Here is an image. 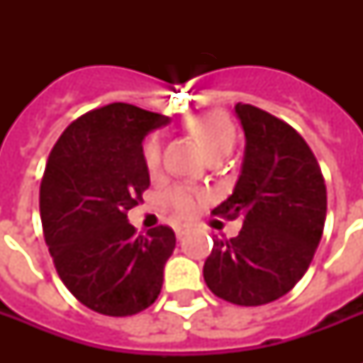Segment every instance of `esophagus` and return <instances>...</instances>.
Listing matches in <instances>:
<instances>
[{"label":"esophagus","instance_id":"obj_1","mask_svg":"<svg viewBox=\"0 0 363 363\" xmlns=\"http://www.w3.org/2000/svg\"><path fill=\"white\" fill-rule=\"evenodd\" d=\"M188 232H190V226H186V224H177V226H175V233H177V238H179V239L184 238Z\"/></svg>","mask_w":363,"mask_h":363}]
</instances>
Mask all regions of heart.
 <instances>
[{
    "mask_svg": "<svg viewBox=\"0 0 363 363\" xmlns=\"http://www.w3.org/2000/svg\"><path fill=\"white\" fill-rule=\"evenodd\" d=\"M188 130L198 137L213 160L226 156L238 139L235 124L222 111H209L203 115L194 116L192 121L188 122ZM160 162H162L160 143L150 141L145 147V165L148 171H156L160 167ZM199 199H201V192L198 188L181 186L169 194L167 203L179 216H190L198 209Z\"/></svg>",
    "mask_w": 363,
    "mask_h": 363,
    "instance_id": "1",
    "label": "heart"
}]
</instances>
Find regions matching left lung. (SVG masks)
<instances>
[{"label":"left lung","mask_w":363,"mask_h":363,"mask_svg":"<svg viewBox=\"0 0 363 363\" xmlns=\"http://www.w3.org/2000/svg\"><path fill=\"white\" fill-rule=\"evenodd\" d=\"M247 147L241 175L211 215L241 216L238 238L213 239L203 279L215 296L245 307L292 290L309 269L326 220V184L305 139L281 118L235 105Z\"/></svg>","instance_id":"left-lung-1"}]
</instances>
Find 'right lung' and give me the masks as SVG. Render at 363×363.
I'll use <instances>...</instances> for the list:
<instances>
[{
    "label": "right lung",
    "mask_w": 363,
    "mask_h": 363,
    "mask_svg": "<svg viewBox=\"0 0 363 363\" xmlns=\"http://www.w3.org/2000/svg\"><path fill=\"white\" fill-rule=\"evenodd\" d=\"M167 122L135 105H105L71 122L48 154L39 190L48 252L67 290L99 315H137L162 290L175 232L137 235L128 211L150 186L143 139Z\"/></svg>",
    "instance_id": "1"
}]
</instances>
